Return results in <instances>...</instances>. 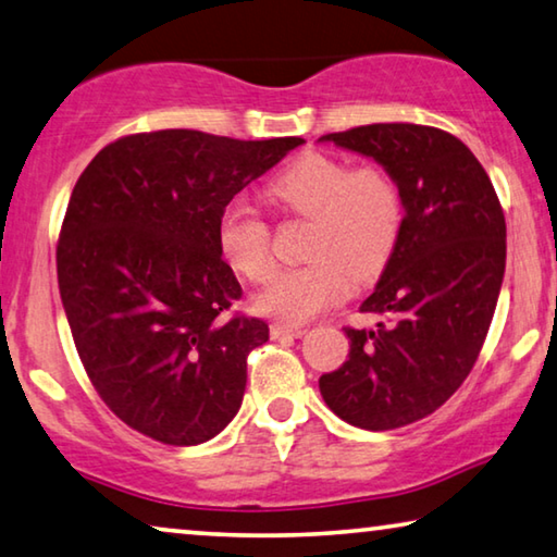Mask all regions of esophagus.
Listing matches in <instances>:
<instances>
[{"label": "esophagus", "mask_w": 557, "mask_h": 557, "mask_svg": "<svg viewBox=\"0 0 557 557\" xmlns=\"http://www.w3.org/2000/svg\"><path fill=\"white\" fill-rule=\"evenodd\" d=\"M307 332V326L302 324H285V322H275L270 324V334L272 339H282V337H302Z\"/></svg>", "instance_id": "esophagus-1"}]
</instances>
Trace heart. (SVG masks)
I'll return each instance as SVG.
<instances>
[{
    "instance_id": "heart-1",
    "label": "heart",
    "mask_w": 557,
    "mask_h": 557,
    "mask_svg": "<svg viewBox=\"0 0 557 557\" xmlns=\"http://www.w3.org/2000/svg\"><path fill=\"white\" fill-rule=\"evenodd\" d=\"M268 198L289 215L310 218L307 264L280 272L255 297V310L282 322H307L376 277L399 245L404 198L382 165L305 153L268 185ZM218 252L235 275L264 282L275 270L268 220L247 206H227L218 220Z\"/></svg>"
}]
</instances>
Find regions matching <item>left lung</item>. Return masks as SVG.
Masks as SVG:
<instances>
[{"label":"left lung","instance_id":"8db88e82","mask_svg":"<svg viewBox=\"0 0 557 557\" xmlns=\"http://www.w3.org/2000/svg\"><path fill=\"white\" fill-rule=\"evenodd\" d=\"M372 156L399 183L404 231L361 312L344 326L349 359L320 376L326 406L351 426L389 431L434 413L471 374L506 270V218L496 188L456 136L417 123L326 134Z\"/></svg>","mask_w":557,"mask_h":557}]
</instances>
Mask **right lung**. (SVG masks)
<instances>
[{
	"instance_id": "add662e5",
	"label": "right lung",
	"mask_w": 557,
	"mask_h": 557,
	"mask_svg": "<svg viewBox=\"0 0 557 557\" xmlns=\"http://www.w3.org/2000/svg\"><path fill=\"white\" fill-rule=\"evenodd\" d=\"M299 144L165 128L113 140L78 175L57 243L61 302L94 389L138 434L196 446L240 409L270 326L227 314L243 287L218 220Z\"/></svg>"
}]
</instances>
